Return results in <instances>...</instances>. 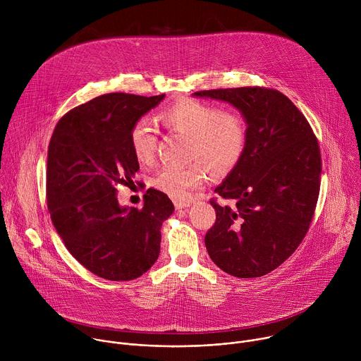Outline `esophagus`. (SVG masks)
<instances>
[{"instance_id": "esophagus-1", "label": "esophagus", "mask_w": 361, "mask_h": 361, "mask_svg": "<svg viewBox=\"0 0 361 361\" xmlns=\"http://www.w3.org/2000/svg\"><path fill=\"white\" fill-rule=\"evenodd\" d=\"M174 205H176L177 210H181V209L190 207L191 202H190V201H174Z\"/></svg>"}]
</instances>
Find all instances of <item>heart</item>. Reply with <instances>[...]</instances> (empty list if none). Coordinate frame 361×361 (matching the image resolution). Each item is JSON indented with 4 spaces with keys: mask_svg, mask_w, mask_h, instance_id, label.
<instances>
[{
    "mask_svg": "<svg viewBox=\"0 0 361 361\" xmlns=\"http://www.w3.org/2000/svg\"><path fill=\"white\" fill-rule=\"evenodd\" d=\"M161 120L170 130L191 137V160H204L217 173L230 171L243 156L247 128L243 117L235 111H221L210 102L184 99L166 109ZM157 144L159 135L152 121L148 117L138 118L130 130V145L135 159L149 164L156 157ZM207 178V169L197 161L185 167L161 169L154 184L176 200H185Z\"/></svg>",
    "mask_w": 361,
    "mask_h": 361,
    "instance_id": "obj_1",
    "label": "heart"
}]
</instances>
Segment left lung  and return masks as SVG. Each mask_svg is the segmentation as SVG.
I'll use <instances>...</instances> for the list:
<instances>
[{
  "mask_svg": "<svg viewBox=\"0 0 361 361\" xmlns=\"http://www.w3.org/2000/svg\"><path fill=\"white\" fill-rule=\"evenodd\" d=\"M226 101L247 124L243 156L214 190L216 223L205 247L217 267L240 279L262 277L295 251L312 224L320 192L319 141L284 94L264 87L197 91Z\"/></svg>",
  "mask_w": 361,
  "mask_h": 361,
  "instance_id": "8db88e82",
  "label": "left lung"
}]
</instances>
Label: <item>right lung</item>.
<instances>
[{
  "mask_svg": "<svg viewBox=\"0 0 361 361\" xmlns=\"http://www.w3.org/2000/svg\"><path fill=\"white\" fill-rule=\"evenodd\" d=\"M166 95H99L68 111L48 145L47 207L74 259L111 281L142 276L157 262L161 226L174 205L148 188L142 209L123 207L120 185L140 170L130 145L133 124Z\"/></svg>",
  "mask_w": 361,
  "mask_h": 361,
  "instance_id": "right-lung-1",
  "label": "right lung"
}]
</instances>
